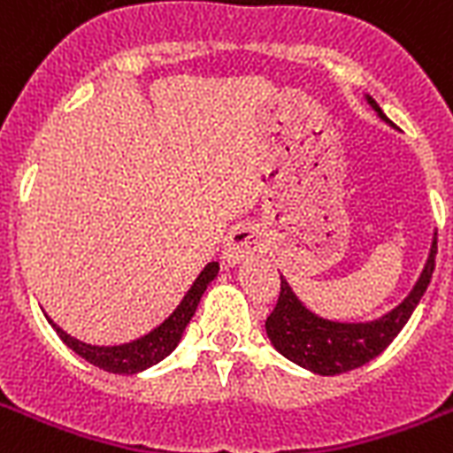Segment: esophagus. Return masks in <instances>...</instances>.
I'll use <instances>...</instances> for the list:
<instances>
[{
	"label": "esophagus",
	"instance_id": "1",
	"mask_svg": "<svg viewBox=\"0 0 453 453\" xmlns=\"http://www.w3.org/2000/svg\"><path fill=\"white\" fill-rule=\"evenodd\" d=\"M261 249V234L256 233L254 227H237L230 233L226 242V251H223V258H226L227 265H237L247 256L256 254Z\"/></svg>",
	"mask_w": 453,
	"mask_h": 453
}]
</instances>
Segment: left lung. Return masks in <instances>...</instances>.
<instances>
[{
	"mask_svg": "<svg viewBox=\"0 0 453 453\" xmlns=\"http://www.w3.org/2000/svg\"><path fill=\"white\" fill-rule=\"evenodd\" d=\"M366 103L372 105L373 112L390 124L379 103L372 96H366ZM437 254V233L430 244L428 261L423 265L421 277L416 280L414 289L409 296L393 308L386 315L376 317L372 322H334L315 315L312 310L303 305L301 298L294 294L289 282L282 280V291L275 310L265 319V331H268L270 343L275 350L291 359L294 365L303 366L319 376H336L357 369V366L372 362L393 343V338L402 331V326L409 322V317L416 310L421 296L426 294L435 270Z\"/></svg>",
	"mask_w": 453,
	"mask_h": 453,
	"instance_id": "1",
	"label": "left lung"
}]
</instances>
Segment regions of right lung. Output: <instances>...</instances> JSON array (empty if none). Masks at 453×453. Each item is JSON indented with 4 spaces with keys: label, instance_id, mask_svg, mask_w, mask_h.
Returning a JSON list of instances; mask_svg holds the SVG:
<instances>
[{
    "label": "right lung",
    "instance_id": "right-lung-1",
    "mask_svg": "<svg viewBox=\"0 0 453 453\" xmlns=\"http://www.w3.org/2000/svg\"><path fill=\"white\" fill-rule=\"evenodd\" d=\"M219 275V263H209L202 273L197 275V280L192 282V287L188 289V294L183 296V301L178 303V308L171 312L166 319H164L159 326L145 334V336L131 341V343L122 345H88L84 341H77L67 331H63L58 324H53V319H49L56 334L60 336V341L70 348L73 352H77L81 359H87L88 365L98 366L103 372L110 373H138L145 372L148 366L162 362L166 355L176 350V345L180 343V338L185 334V326L190 324L195 310H197L199 301L204 296L206 287L213 282V277Z\"/></svg>",
    "mask_w": 453,
    "mask_h": 453
}]
</instances>
